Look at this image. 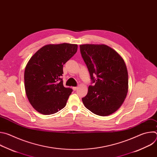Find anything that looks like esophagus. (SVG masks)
Listing matches in <instances>:
<instances>
[{
	"label": "esophagus",
	"mask_w": 157,
	"mask_h": 157,
	"mask_svg": "<svg viewBox=\"0 0 157 157\" xmlns=\"http://www.w3.org/2000/svg\"><path fill=\"white\" fill-rule=\"evenodd\" d=\"M72 88H73V90H74V91H76V89H78V87H73Z\"/></svg>",
	"instance_id": "1"
}]
</instances>
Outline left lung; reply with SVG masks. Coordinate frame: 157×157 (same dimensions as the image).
I'll use <instances>...</instances> for the list:
<instances>
[{
    "instance_id": "obj_1",
    "label": "left lung",
    "mask_w": 157,
    "mask_h": 157,
    "mask_svg": "<svg viewBox=\"0 0 157 157\" xmlns=\"http://www.w3.org/2000/svg\"><path fill=\"white\" fill-rule=\"evenodd\" d=\"M82 57L95 85L89 86L82 98L93 113L107 116L116 112L124 102L128 88V72L121 56L104 44L80 45ZM96 75L97 80L94 79Z\"/></svg>"
}]
</instances>
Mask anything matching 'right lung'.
I'll return each mask as SVG.
<instances>
[{"instance_id": "add662e5", "label": "right lung", "mask_w": 157, "mask_h": 157, "mask_svg": "<svg viewBox=\"0 0 157 157\" xmlns=\"http://www.w3.org/2000/svg\"><path fill=\"white\" fill-rule=\"evenodd\" d=\"M77 50L76 44H48L29 59L24 73L25 93L38 113L53 114L66 105L73 90L63 86V66Z\"/></svg>"}]
</instances>
